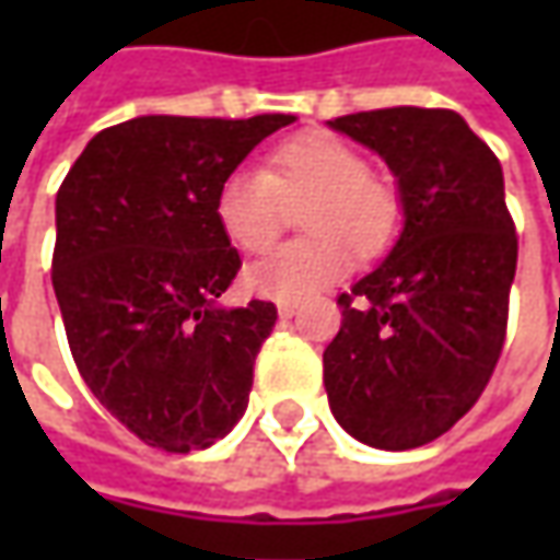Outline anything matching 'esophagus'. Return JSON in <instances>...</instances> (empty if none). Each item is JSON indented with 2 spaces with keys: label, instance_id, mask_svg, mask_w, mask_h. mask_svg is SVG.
<instances>
[{
  "label": "esophagus",
  "instance_id": "esophagus-1",
  "mask_svg": "<svg viewBox=\"0 0 560 560\" xmlns=\"http://www.w3.org/2000/svg\"><path fill=\"white\" fill-rule=\"evenodd\" d=\"M295 312H299V302H280V305H277V314H280V317H292Z\"/></svg>",
  "mask_w": 560,
  "mask_h": 560
}]
</instances>
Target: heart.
<instances>
[{
    "label": "heart",
    "instance_id": "heart-1",
    "mask_svg": "<svg viewBox=\"0 0 560 560\" xmlns=\"http://www.w3.org/2000/svg\"><path fill=\"white\" fill-rule=\"evenodd\" d=\"M299 199V226L308 233L246 270L258 295L305 299L324 290L355 268V255H380L401 224L396 189L368 174L355 145L334 133H299L270 149L265 171H230L214 192V218L233 246L265 252L283 226V205Z\"/></svg>",
    "mask_w": 560,
    "mask_h": 560
}]
</instances>
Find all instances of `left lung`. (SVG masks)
I'll use <instances>...</instances> for the list:
<instances>
[{
    "label": "left lung",
    "instance_id": "left-lung-1",
    "mask_svg": "<svg viewBox=\"0 0 560 560\" xmlns=\"http://www.w3.org/2000/svg\"><path fill=\"white\" fill-rule=\"evenodd\" d=\"M393 171L401 230L339 295L324 349L339 427L371 448L427 445L474 408L502 355L517 236L502 164L458 112L380 108L330 120Z\"/></svg>",
    "mask_w": 560,
    "mask_h": 560
}]
</instances>
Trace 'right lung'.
<instances>
[{
    "mask_svg": "<svg viewBox=\"0 0 560 560\" xmlns=\"http://www.w3.org/2000/svg\"><path fill=\"white\" fill-rule=\"evenodd\" d=\"M292 120H124L86 142L55 196L52 287L77 371L145 445L208 448L246 411L277 308L221 302L240 252L214 192Z\"/></svg>",
    "mask_w": 560,
    "mask_h": 560,
    "instance_id": "add662e5",
    "label": "right lung"
}]
</instances>
